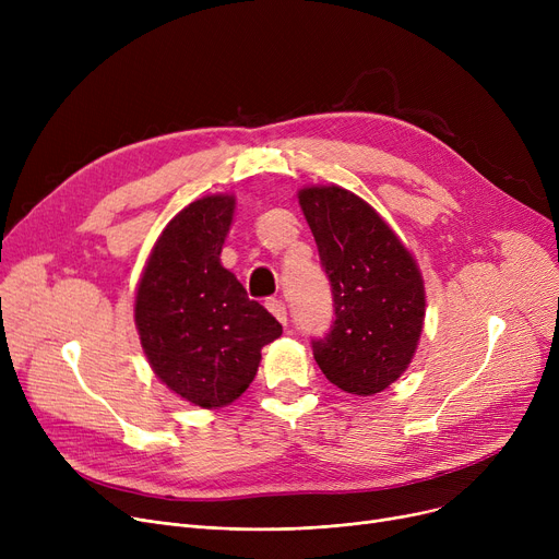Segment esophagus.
<instances>
[{"mask_svg": "<svg viewBox=\"0 0 559 559\" xmlns=\"http://www.w3.org/2000/svg\"><path fill=\"white\" fill-rule=\"evenodd\" d=\"M267 308H270V312L281 321L283 326L287 324V308H285V304H283L281 299H270V301H267Z\"/></svg>", "mask_w": 559, "mask_h": 559, "instance_id": "34e87169", "label": "esophagus"}]
</instances>
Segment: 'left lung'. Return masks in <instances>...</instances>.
<instances>
[{"mask_svg":"<svg viewBox=\"0 0 559 559\" xmlns=\"http://www.w3.org/2000/svg\"><path fill=\"white\" fill-rule=\"evenodd\" d=\"M299 203L333 292L335 319L312 340L333 385L371 396L407 369L424 329L417 262L367 201L337 186L304 188Z\"/></svg>","mask_w":559,"mask_h":559,"instance_id":"obj_1","label":"left lung"}]
</instances>
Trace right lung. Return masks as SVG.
<instances>
[{"mask_svg":"<svg viewBox=\"0 0 559 559\" xmlns=\"http://www.w3.org/2000/svg\"><path fill=\"white\" fill-rule=\"evenodd\" d=\"M233 211L228 194L192 201L165 226L135 295V326L154 373L201 407L238 399L255 378L260 348L283 333L222 267Z\"/></svg>","mask_w":559,"mask_h":559,"instance_id":"obj_1","label":"right lung"}]
</instances>
